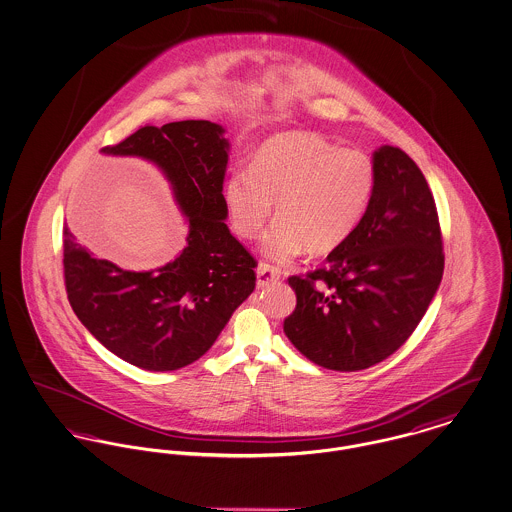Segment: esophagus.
Returning <instances> with one entry per match:
<instances>
[{
  "instance_id": "esophagus-1",
  "label": "esophagus",
  "mask_w": 512,
  "mask_h": 512,
  "mask_svg": "<svg viewBox=\"0 0 512 512\" xmlns=\"http://www.w3.org/2000/svg\"><path fill=\"white\" fill-rule=\"evenodd\" d=\"M256 275H258V285H260V287L279 281V270H277L275 266H272V264H268V262H262V264L258 266Z\"/></svg>"
}]
</instances>
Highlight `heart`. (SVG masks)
Listing matches in <instances>:
<instances>
[{"instance_id": "1", "label": "heart", "mask_w": 512, "mask_h": 512, "mask_svg": "<svg viewBox=\"0 0 512 512\" xmlns=\"http://www.w3.org/2000/svg\"><path fill=\"white\" fill-rule=\"evenodd\" d=\"M378 186V167L363 149H341L320 136H279L254 157L252 171H237L225 198L235 231L254 239L272 215L264 240L272 262H287L307 248L330 254L363 223Z\"/></svg>"}]
</instances>
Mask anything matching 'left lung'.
<instances>
[{"label": "left lung", "mask_w": 512, "mask_h": 512, "mask_svg": "<svg viewBox=\"0 0 512 512\" xmlns=\"http://www.w3.org/2000/svg\"><path fill=\"white\" fill-rule=\"evenodd\" d=\"M373 204L326 264L289 275L297 307L283 332L312 363L363 371L400 349L443 279V233L433 192L400 147L375 153Z\"/></svg>", "instance_id": "obj_1"}]
</instances>
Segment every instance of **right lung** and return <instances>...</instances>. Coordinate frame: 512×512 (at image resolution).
<instances>
[{
	"label": "right lung",
	"mask_w": 512,
	"mask_h": 512,
	"mask_svg": "<svg viewBox=\"0 0 512 512\" xmlns=\"http://www.w3.org/2000/svg\"><path fill=\"white\" fill-rule=\"evenodd\" d=\"M103 151L161 167L188 217V244L155 272H126L95 258L64 227L69 305L120 359L145 371H176L204 355L256 285L258 262L225 223L229 141L217 124L182 120L147 124Z\"/></svg>",
	"instance_id": "add662e5"
}]
</instances>
